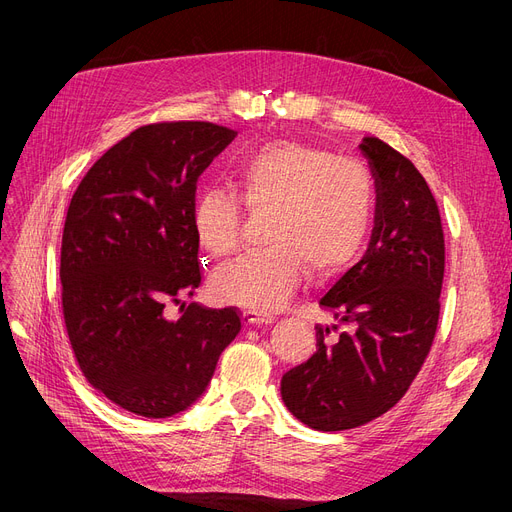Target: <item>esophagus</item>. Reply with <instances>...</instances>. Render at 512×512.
<instances>
[{
	"label": "esophagus",
	"mask_w": 512,
	"mask_h": 512,
	"mask_svg": "<svg viewBox=\"0 0 512 512\" xmlns=\"http://www.w3.org/2000/svg\"><path fill=\"white\" fill-rule=\"evenodd\" d=\"M242 317H245V324H249V326H270V324H274L272 315H263V313L251 311V309L242 313Z\"/></svg>",
	"instance_id": "obj_1"
}]
</instances>
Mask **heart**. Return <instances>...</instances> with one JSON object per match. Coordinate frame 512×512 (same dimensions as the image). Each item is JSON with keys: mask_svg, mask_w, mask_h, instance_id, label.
Masks as SVG:
<instances>
[{"mask_svg": "<svg viewBox=\"0 0 512 512\" xmlns=\"http://www.w3.org/2000/svg\"><path fill=\"white\" fill-rule=\"evenodd\" d=\"M232 184L251 213H272L265 230L270 249L240 257L213 276V294L224 303L259 313L278 311L307 270L319 278L332 276L365 247L375 184L355 159L305 143H270L238 161ZM191 222L209 255L220 259L236 251L242 207L232 195L201 191Z\"/></svg>", "mask_w": 512, "mask_h": 512, "instance_id": "b5f03b06", "label": "heart"}]
</instances>
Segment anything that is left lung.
Masks as SVG:
<instances>
[{
    "label": "left lung",
    "mask_w": 512,
    "mask_h": 512,
    "mask_svg": "<svg viewBox=\"0 0 512 512\" xmlns=\"http://www.w3.org/2000/svg\"><path fill=\"white\" fill-rule=\"evenodd\" d=\"M375 180L369 247L319 301L317 351L282 375L288 411L317 432L373 421L407 394L432 348L444 280L438 203L413 161L375 137L359 145ZM340 325L347 330L330 337Z\"/></svg>",
    "instance_id": "1"
}]
</instances>
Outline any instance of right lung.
<instances>
[{"label": "right lung", "instance_id": "right-lung-1", "mask_svg": "<svg viewBox=\"0 0 512 512\" xmlns=\"http://www.w3.org/2000/svg\"><path fill=\"white\" fill-rule=\"evenodd\" d=\"M234 137L211 122L141 126L95 161L70 201L60 259L68 338L89 384L134 415L191 407L240 332L234 307L180 301L201 284L197 180Z\"/></svg>", "mask_w": 512, "mask_h": 512}]
</instances>
